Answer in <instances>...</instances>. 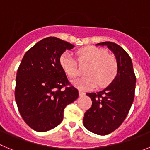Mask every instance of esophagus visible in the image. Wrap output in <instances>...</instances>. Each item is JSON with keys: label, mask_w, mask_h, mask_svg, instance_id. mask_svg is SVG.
<instances>
[{"label": "esophagus", "mask_w": 150, "mask_h": 150, "mask_svg": "<svg viewBox=\"0 0 150 150\" xmlns=\"http://www.w3.org/2000/svg\"><path fill=\"white\" fill-rule=\"evenodd\" d=\"M79 96H80V97H82V96H84V95L85 94V93H84V92H83V91H79Z\"/></svg>", "instance_id": "34e87169"}]
</instances>
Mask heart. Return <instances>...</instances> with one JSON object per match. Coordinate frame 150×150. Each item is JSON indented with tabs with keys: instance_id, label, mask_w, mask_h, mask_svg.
<instances>
[{
	"instance_id": "1",
	"label": "heart",
	"mask_w": 150,
	"mask_h": 150,
	"mask_svg": "<svg viewBox=\"0 0 150 150\" xmlns=\"http://www.w3.org/2000/svg\"><path fill=\"white\" fill-rule=\"evenodd\" d=\"M80 63H88L84 74L86 76L73 81V84L81 90H90L109 85L118 74V65L116 58L107 54L103 49L95 47H86L75 52ZM59 65L66 75L74 79L78 75V62L69 52L59 57Z\"/></svg>"
}]
</instances>
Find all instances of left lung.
Instances as JSON below:
<instances>
[{
    "mask_svg": "<svg viewBox=\"0 0 150 150\" xmlns=\"http://www.w3.org/2000/svg\"><path fill=\"white\" fill-rule=\"evenodd\" d=\"M114 53L118 65L116 77L107 88L97 93H87L92 106L84 113L83 123L91 132L109 134L122 124L134 99L136 76L132 61L127 52L115 43H99Z\"/></svg>",
    "mask_w": 150,
    "mask_h": 150,
    "instance_id": "8db88e82",
    "label": "left lung"
}]
</instances>
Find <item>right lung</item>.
I'll return each instance as SVG.
<instances>
[{
	"mask_svg": "<svg viewBox=\"0 0 150 150\" xmlns=\"http://www.w3.org/2000/svg\"><path fill=\"white\" fill-rule=\"evenodd\" d=\"M70 43L56 37L42 39L25 53L16 78L15 100L21 116L31 128L44 132L59 125L67 105L79 97L59 65Z\"/></svg>",
	"mask_w": 150,
	"mask_h": 150,
	"instance_id": "obj_1",
	"label": "right lung"
}]
</instances>
